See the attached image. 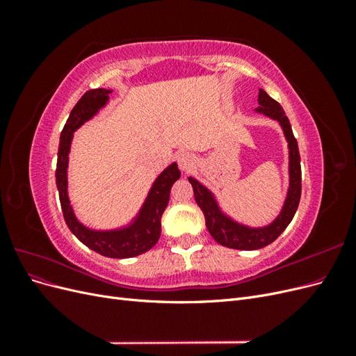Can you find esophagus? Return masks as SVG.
I'll return each mask as SVG.
<instances>
[{
	"label": "esophagus",
	"instance_id": "1",
	"mask_svg": "<svg viewBox=\"0 0 356 356\" xmlns=\"http://www.w3.org/2000/svg\"><path fill=\"white\" fill-rule=\"evenodd\" d=\"M177 159H178V166H179V169H181V170H184V172H188L190 169H193V166L196 165V159H195V156L190 154V153H187V152H182V153H179Z\"/></svg>",
	"mask_w": 356,
	"mask_h": 356
}]
</instances>
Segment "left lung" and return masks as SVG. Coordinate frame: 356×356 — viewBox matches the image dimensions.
<instances>
[{
	"label": "left lung",
	"instance_id": "left-lung-1",
	"mask_svg": "<svg viewBox=\"0 0 356 356\" xmlns=\"http://www.w3.org/2000/svg\"><path fill=\"white\" fill-rule=\"evenodd\" d=\"M258 105L260 106H257L254 113L261 114L277 122L282 129L288 144L289 184L284 204L281 208V212L277 213V217L272 222L263 225V227H251V225L236 221L221 208V204L213 191H211L207 186H203L196 178L188 177L190 184L193 186V191H195L196 203L199 204V208L204 215L208 232L211 233L215 242H218L222 246L233 248V250L252 251L270 245L275 239H277V236L288 227L291 220L294 218V213L298 208V202L301 196L300 153L288 117L285 115L282 106L275 99H272L263 89L258 92Z\"/></svg>",
	"mask_w": 356,
	"mask_h": 356
}]
</instances>
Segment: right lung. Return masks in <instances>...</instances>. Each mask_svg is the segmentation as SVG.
Masks as SVG:
<instances>
[{"label": "right lung", "mask_w": 356, "mask_h": 356, "mask_svg": "<svg viewBox=\"0 0 356 356\" xmlns=\"http://www.w3.org/2000/svg\"><path fill=\"white\" fill-rule=\"evenodd\" d=\"M113 89H92L86 92L75 104L68 120L60 132L56 165V187L59 191L63 218L68 229L81 243L92 251L110 258H131L141 255L157 243L161 232V215H163L170 188L179 179L181 172L175 161H172L160 172L149 187L147 197L132 220L114 229H92L81 222L74 212L68 196V165L74 132L86 122L98 114L110 102Z\"/></svg>", "instance_id": "add662e5"}]
</instances>
